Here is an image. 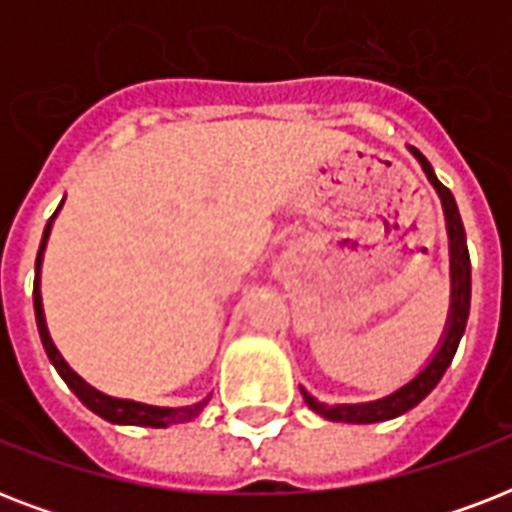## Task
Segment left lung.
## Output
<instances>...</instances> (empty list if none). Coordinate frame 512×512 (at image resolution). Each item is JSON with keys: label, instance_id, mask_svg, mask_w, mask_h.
I'll use <instances>...</instances> for the list:
<instances>
[{"label": "left lung", "instance_id": "left-lung-1", "mask_svg": "<svg viewBox=\"0 0 512 512\" xmlns=\"http://www.w3.org/2000/svg\"><path fill=\"white\" fill-rule=\"evenodd\" d=\"M409 148V154L420 162L422 172L428 177V183L436 188L441 207H444L446 220V236H449V281H452V295H449V316H446L444 335L438 340L433 356L425 361L420 372L414 374L412 380H406L404 385H398L396 390H390L385 396L372 398V401H356V404H324L316 396H311L308 390L300 385L305 404L311 406L313 412L321 414L329 422H350V425H372V422L396 420L401 414L420 404L422 398L428 396L430 390L436 388L444 372L452 364L457 345H460L462 335H465V324H468L470 313V255L468 241H465V228H462L460 209L454 201L452 191L446 188L436 177L430 162L417 151L414 146Z\"/></svg>", "mask_w": 512, "mask_h": 512}]
</instances>
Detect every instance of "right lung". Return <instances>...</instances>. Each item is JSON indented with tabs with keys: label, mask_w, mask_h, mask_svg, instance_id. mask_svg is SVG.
Here are the masks:
<instances>
[{
	"label": "right lung",
	"mask_w": 512,
	"mask_h": 512,
	"mask_svg": "<svg viewBox=\"0 0 512 512\" xmlns=\"http://www.w3.org/2000/svg\"><path fill=\"white\" fill-rule=\"evenodd\" d=\"M66 201V199H63ZM63 201L55 209V215L47 220L42 233V244H39V255H36V276H34V313H36V327H39V337H42V345L47 350V358L52 361V366L58 369V374L63 377L68 388L74 390L76 398L82 401L90 412H95L98 417H103L106 422H114V425H140V428H170L177 422H191L196 420L204 406L209 404V396L196 401V404L188 406H154L143 404V401H132V398H119L108 396L103 390L92 388L90 382L79 377V374L68 366V361L60 356V350L55 348V342L50 337V329H47V319H44V305H42V263H44V249H47V239L52 233V223L58 217Z\"/></svg>",
	"instance_id": "obj_1"
}]
</instances>
